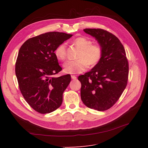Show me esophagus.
Here are the masks:
<instances>
[{
	"instance_id": "1",
	"label": "esophagus",
	"mask_w": 148,
	"mask_h": 148,
	"mask_svg": "<svg viewBox=\"0 0 148 148\" xmlns=\"http://www.w3.org/2000/svg\"><path fill=\"white\" fill-rule=\"evenodd\" d=\"M71 78H72V79L75 80V79H77V77H76V76H74V75H72V76H71Z\"/></svg>"
}]
</instances>
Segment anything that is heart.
I'll use <instances>...</instances> for the list:
<instances>
[{"mask_svg": "<svg viewBox=\"0 0 148 148\" xmlns=\"http://www.w3.org/2000/svg\"><path fill=\"white\" fill-rule=\"evenodd\" d=\"M90 39L84 37H77L73 41V45L80 51L76 60L68 61L64 65V71L67 74H79L89 67H93L99 64L103 54V49L99 44H92ZM56 57L59 60L66 58V45L61 44L55 51Z\"/></svg>", "mask_w": 148, "mask_h": 148, "instance_id": "b5f03b06", "label": "heart"}]
</instances>
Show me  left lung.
<instances>
[{"label":"left lung","instance_id":"8db88e82","mask_svg":"<svg viewBox=\"0 0 148 148\" xmlns=\"http://www.w3.org/2000/svg\"><path fill=\"white\" fill-rule=\"evenodd\" d=\"M103 49L102 57L90 72L78 77L81 98L88 108L108 110L118 101L127 86L128 62L123 46L112 34L100 29H85Z\"/></svg>","mask_w":148,"mask_h":148}]
</instances>
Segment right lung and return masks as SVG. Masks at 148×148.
Segmentation results:
<instances>
[{
	"label": "right lung",
	"mask_w": 148,
	"mask_h": 148,
	"mask_svg": "<svg viewBox=\"0 0 148 148\" xmlns=\"http://www.w3.org/2000/svg\"><path fill=\"white\" fill-rule=\"evenodd\" d=\"M72 36L51 32L34 37L19 50L15 72L19 88L31 108L41 114L49 113L62 105L63 93L71 81V75L52 76L62 71L55 51Z\"/></svg>",
	"instance_id": "obj_1"
}]
</instances>
